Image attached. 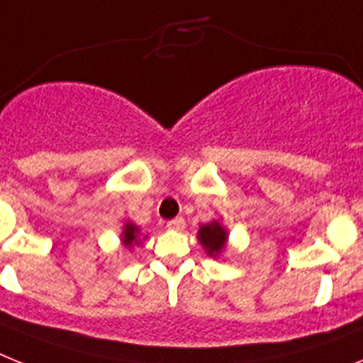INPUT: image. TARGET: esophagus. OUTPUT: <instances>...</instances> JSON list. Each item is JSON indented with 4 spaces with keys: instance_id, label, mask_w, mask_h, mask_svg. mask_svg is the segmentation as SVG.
<instances>
[{
    "instance_id": "obj_1",
    "label": "esophagus",
    "mask_w": 363,
    "mask_h": 363,
    "mask_svg": "<svg viewBox=\"0 0 363 363\" xmlns=\"http://www.w3.org/2000/svg\"><path fill=\"white\" fill-rule=\"evenodd\" d=\"M167 228H170V230H184L185 228L184 217H176V218H172V220H169V223H167Z\"/></svg>"
}]
</instances>
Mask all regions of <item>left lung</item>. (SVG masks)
Instances as JSON below:
<instances>
[{
	"instance_id": "left-lung-1",
	"label": "left lung",
	"mask_w": 363,
	"mask_h": 363,
	"mask_svg": "<svg viewBox=\"0 0 363 363\" xmlns=\"http://www.w3.org/2000/svg\"><path fill=\"white\" fill-rule=\"evenodd\" d=\"M226 238H228V233L218 223H209L206 226H200L199 239L203 245V248L208 250L209 256H217L223 250Z\"/></svg>"
}]
</instances>
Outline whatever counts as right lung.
Masks as SVG:
<instances>
[{
	"instance_id": "right-lung-1",
	"label": "right lung",
	"mask_w": 363,
	"mask_h": 363,
	"mask_svg": "<svg viewBox=\"0 0 363 363\" xmlns=\"http://www.w3.org/2000/svg\"><path fill=\"white\" fill-rule=\"evenodd\" d=\"M137 235H139V228L135 226V224L128 223L124 226V238H122V241H124L125 247H131V245H137Z\"/></svg>"
}]
</instances>
